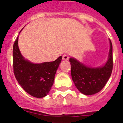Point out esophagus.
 <instances>
[{
	"label": "esophagus",
	"mask_w": 123,
	"mask_h": 123,
	"mask_svg": "<svg viewBox=\"0 0 123 123\" xmlns=\"http://www.w3.org/2000/svg\"><path fill=\"white\" fill-rule=\"evenodd\" d=\"M68 59H69V57H68V56L67 55H64L62 56V60H64V61H67Z\"/></svg>",
	"instance_id": "34e87169"
}]
</instances>
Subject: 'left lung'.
Returning a JSON list of instances; mask_svg holds the SVG:
<instances>
[{"label":"left lung","instance_id":"obj_1","mask_svg":"<svg viewBox=\"0 0 123 123\" xmlns=\"http://www.w3.org/2000/svg\"><path fill=\"white\" fill-rule=\"evenodd\" d=\"M110 47L109 59L102 67H87L75 59H69L72 80L82 94L91 95L99 92L107 84L113 69L112 44L111 40Z\"/></svg>","mask_w":123,"mask_h":123}]
</instances>
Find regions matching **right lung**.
Wrapping results in <instances>:
<instances>
[{"instance_id": "add662e5", "label": "right lung", "mask_w": 123, "mask_h": 123, "mask_svg": "<svg viewBox=\"0 0 123 123\" xmlns=\"http://www.w3.org/2000/svg\"><path fill=\"white\" fill-rule=\"evenodd\" d=\"M18 37L13 44L12 66L14 76L22 87L36 98H43L49 92L62 60L60 56L52 62L33 64L24 59L18 44Z\"/></svg>"}]
</instances>
